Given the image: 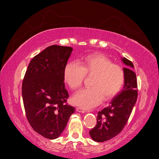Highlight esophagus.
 Wrapping results in <instances>:
<instances>
[{
  "label": "esophagus",
  "mask_w": 159,
  "mask_h": 159,
  "mask_svg": "<svg viewBox=\"0 0 159 159\" xmlns=\"http://www.w3.org/2000/svg\"><path fill=\"white\" fill-rule=\"evenodd\" d=\"M76 111L79 113H82L85 112V110L82 107H76Z\"/></svg>",
  "instance_id": "34e87169"
}]
</instances>
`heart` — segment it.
<instances>
[{
    "label": "heart",
    "mask_w": 159,
    "mask_h": 159,
    "mask_svg": "<svg viewBox=\"0 0 159 159\" xmlns=\"http://www.w3.org/2000/svg\"><path fill=\"white\" fill-rule=\"evenodd\" d=\"M85 75H93L91 88L81 89L72 98V103L84 109L97 106L103 99H113L121 90L125 82L123 69L102 54L89 55L80 65L70 62L65 67L64 79L71 89L80 88Z\"/></svg>",
    "instance_id": "obj_1"
}]
</instances>
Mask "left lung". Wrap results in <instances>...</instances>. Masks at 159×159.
Here are the masks:
<instances>
[{"mask_svg": "<svg viewBox=\"0 0 159 159\" xmlns=\"http://www.w3.org/2000/svg\"><path fill=\"white\" fill-rule=\"evenodd\" d=\"M122 61L125 82L123 89L112 99L109 107L99 111L97 124L89 131L93 141L104 142L117 136L125 126L137 99V81L132 62L125 57Z\"/></svg>", "mask_w": 159, "mask_h": 159, "instance_id": "1", "label": "left lung"}]
</instances>
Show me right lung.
<instances>
[{"label": "right lung", "mask_w": 159, "mask_h": 159, "mask_svg": "<svg viewBox=\"0 0 159 159\" xmlns=\"http://www.w3.org/2000/svg\"><path fill=\"white\" fill-rule=\"evenodd\" d=\"M73 50L53 45L30 61L22 81L26 115L32 129L49 139L59 137L75 108L67 104L64 71Z\"/></svg>", "instance_id": "add662e5"}]
</instances>
